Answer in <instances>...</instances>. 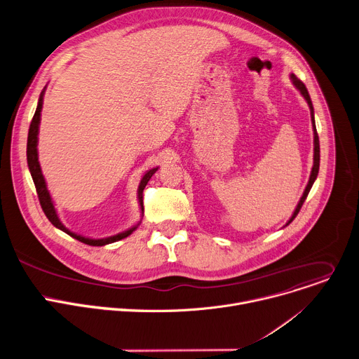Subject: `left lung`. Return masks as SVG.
I'll return each instance as SVG.
<instances>
[{
  "label": "left lung",
  "mask_w": 359,
  "mask_h": 359,
  "mask_svg": "<svg viewBox=\"0 0 359 359\" xmlns=\"http://www.w3.org/2000/svg\"><path fill=\"white\" fill-rule=\"evenodd\" d=\"M291 81H292V84L295 86V88L302 94V97H304L305 101L308 102V107H309V111H311V121H312V130H313V165H312V171H311V175H309V181H308V184H306V187H305V191H304V194H302V196H301V200H299V203H298V205H297V208H295L292 217H291L290 221L285 224V226L290 225V224L294 221V218L298 215V212H299V210H301L304 201L306 200V196H308V194H309V191H311V188H312V184L315 182V180H316V177H318V171H320V138H318V134H316L312 101H311V97H309V94H308L306 87L304 86V83L301 81V79H298L294 74H291Z\"/></svg>",
  "instance_id": "8db88e82"
}]
</instances>
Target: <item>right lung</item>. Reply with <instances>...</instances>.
Here are the masks:
<instances>
[{"label":"right lung","instance_id":"add662e5","mask_svg":"<svg viewBox=\"0 0 359 359\" xmlns=\"http://www.w3.org/2000/svg\"><path fill=\"white\" fill-rule=\"evenodd\" d=\"M44 93H46V88L41 91V94H39V100H38V105H36V109H35V114L32 116V121L29 124V131H28V140H27V163H28V168H29V172H31V177H32V181L35 184V189H36V194H38V200H39V204H41V208L44 211V214L47 215V218L50 219V222L64 231L65 233H68L69 236L75 238V240L81 241L87 245H93V247H102V245H107V244H111V243H116L119 240H123V238H127L128 235H131L140 225V222L137 225H134L133 228L124 231V232H119L116 235H112V236H108V238H100V240H94V238H87V236H83V235H78L75 232H71L69 229H67L62 222L60 221L58 218V214L55 211V207H54V203H53V198L47 189V184H46V180H44V175H43V171H41V167H39V163H38V149H36V145H38V128H39V121H41V109H43V100H44ZM158 170L156 168H152L149 171H147L144 174V177L141 178V182L138 185V203H140V208L141 211L144 212V203H142V192H144V188L145 185L148 184V181L151 180V177L155 174V171Z\"/></svg>","mask_w":359,"mask_h":359}]
</instances>
